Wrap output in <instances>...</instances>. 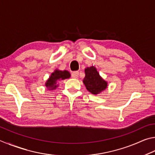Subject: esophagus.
Returning <instances> with one entry per match:
<instances>
[{
	"label": "esophagus",
	"mask_w": 155,
	"mask_h": 155,
	"mask_svg": "<svg viewBox=\"0 0 155 155\" xmlns=\"http://www.w3.org/2000/svg\"><path fill=\"white\" fill-rule=\"evenodd\" d=\"M71 76L73 78H78L79 76V72L78 71H73L71 73Z\"/></svg>",
	"instance_id": "34e87169"
}]
</instances>
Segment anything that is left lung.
Here are the masks:
<instances>
[{"instance_id": "8db88e82", "label": "left lung", "mask_w": 155, "mask_h": 155, "mask_svg": "<svg viewBox=\"0 0 155 155\" xmlns=\"http://www.w3.org/2000/svg\"><path fill=\"white\" fill-rule=\"evenodd\" d=\"M85 78L83 80L87 90L93 94H97L104 91L107 86V82L100 76L94 67L85 69Z\"/></svg>"}]
</instances>
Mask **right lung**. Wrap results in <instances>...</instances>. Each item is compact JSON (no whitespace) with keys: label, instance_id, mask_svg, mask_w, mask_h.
Listing matches in <instances>:
<instances>
[{"label":"right lung","instance_id":"obj_1","mask_svg":"<svg viewBox=\"0 0 155 155\" xmlns=\"http://www.w3.org/2000/svg\"><path fill=\"white\" fill-rule=\"evenodd\" d=\"M70 73L67 70L60 71L56 69L51 73L50 77L45 83V86L50 90L56 89L58 85L56 84L57 81L60 80H65L70 78Z\"/></svg>","mask_w":155,"mask_h":155}]
</instances>
